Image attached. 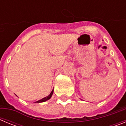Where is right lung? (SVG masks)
<instances>
[{
  "mask_svg": "<svg viewBox=\"0 0 126 126\" xmlns=\"http://www.w3.org/2000/svg\"><path fill=\"white\" fill-rule=\"evenodd\" d=\"M53 90H52V92H51L50 94L49 95H48V96H46V97H45V98H43L41 99V100H40L37 101V102H35V103H41V102H45V101L48 100H49V99L51 98V96H52V94H53Z\"/></svg>",
  "mask_w": 126,
  "mask_h": 126,
  "instance_id": "right-lung-1",
  "label": "right lung"
}]
</instances>
